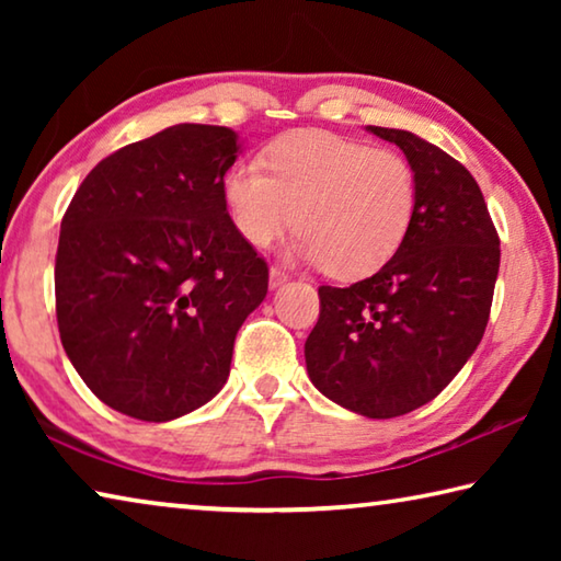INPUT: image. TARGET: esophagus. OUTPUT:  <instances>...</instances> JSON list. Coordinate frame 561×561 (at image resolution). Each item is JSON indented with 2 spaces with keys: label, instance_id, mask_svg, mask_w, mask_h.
<instances>
[{
  "label": "esophagus",
  "instance_id": "1",
  "mask_svg": "<svg viewBox=\"0 0 561 561\" xmlns=\"http://www.w3.org/2000/svg\"><path fill=\"white\" fill-rule=\"evenodd\" d=\"M287 282H289V274L284 272L282 267H272L270 270V287L272 289H279L282 284H287Z\"/></svg>",
  "mask_w": 561,
  "mask_h": 561
}]
</instances>
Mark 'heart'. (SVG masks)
Masks as SVG:
<instances>
[{
  "label": "heart",
  "instance_id": "b5f03b06",
  "mask_svg": "<svg viewBox=\"0 0 561 561\" xmlns=\"http://www.w3.org/2000/svg\"><path fill=\"white\" fill-rule=\"evenodd\" d=\"M264 165L237 163L222 183L237 232L254 247H270L299 225V257L351 279L383 267L411 230L417 178L393 148L294 130L267 148Z\"/></svg>",
  "mask_w": 561,
  "mask_h": 561
}]
</instances>
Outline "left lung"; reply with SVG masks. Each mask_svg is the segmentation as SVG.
Returning a JSON list of instances; mask_svg holds the SVG:
<instances>
[{"instance_id":"obj_1","label":"left lung","mask_w":561,"mask_h":561,"mask_svg":"<svg viewBox=\"0 0 561 561\" xmlns=\"http://www.w3.org/2000/svg\"><path fill=\"white\" fill-rule=\"evenodd\" d=\"M396 144L417 178L403 244L374 277L319 287V321L304 344L311 383L366 417L433 401L485 334L500 237L468 168L408 130L368 126Z\"/></svg>"}]
</instances>
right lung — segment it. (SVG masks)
Returning <instances> with one entry per match:
<instances>
[{
	"instance_id": "obj_1",
	"label": "right lung",
	"mask_w": 561,
	"mask_h": 561,
	"mask_svg": "<svg viewBox=\"0 0 561 561\" xmlns=\"http://www.w3.org/2000/svg\"><path fill=\"white\" fill-rule=\"evenodd\" d=\"M240 144L178 123L103 158L61 220L56 321L66 356L113 411L165 423L230 376L234 336L270 270L227 215Z\"/></svg>"
}]
</instances>
